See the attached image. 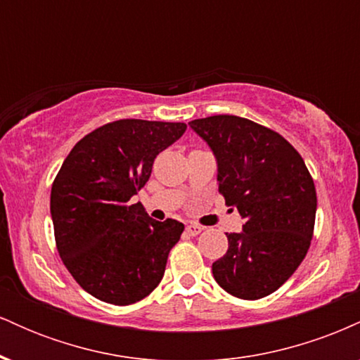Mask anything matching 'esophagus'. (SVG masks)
Returning <instances> with one entry per match:
<instances>
[{
	"instance_id": "esophagus-1",
	"label": "esophagus",
	"mask_w": 360,
	"mask_h": 360,
	"mask_svg": "<svg viewBox=\"0 0 360 360\" xmlns=\"http://www.w3.org/2000/svg\"><path fill=\"white\" fill-rule=\"evenodd\" d=\"M201 226L200 225H196V223H191V225H188L186 226V233L189 235V237H196V235H200L201 233Z\"/></svg>"
}]
</instances>
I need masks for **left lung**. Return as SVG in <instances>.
<instances>
[{
  "mask_svg": "<svg viewBox=\"0 0 360 360\" xmlns=\"http://www.w3.org/2000/svg\"><path fill=\"white\" fill-rule=\"evenodd\" d=\"M189 125L217 157L225 205L245 220L240 233H226L229 250L213 262V278L237 298H264L291 278L309 249L313 177L283 135L252 120L214 115Z\"/></svg>",
  "mask_w": 360,
  "mask_h": 360,
  "instance_id": "left-lung-1",
  "label": "left lung"
}]
</instances>
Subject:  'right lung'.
I'll return each instance as SVG.
<instances>
[{
	"label": "right lung",
	"instance_id": "right-lung-1",
	"mask_svg": "<svg viewBox=\"0 0 360 360\" xmlns=\"http://www.w3.org/2000/svg\"><path fill=\"white\" fill-rule=\"evenodd\" d=\"M186 123L117 120L82 137L51 191L53 237L62 262L94 298L127 307L162 279L184 225L157 221L131 196L146 186L159 152Z\"/></svg>",
	"mask_w": 360,
	"mask_h": 360
}]
</instances>
